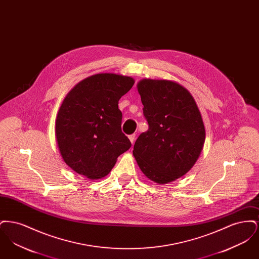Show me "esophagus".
Segmentation results:
<instances>
[{
  "label": "esophagus",
  "mask_w": 259,
  "mask_h": 259,
  "mask_svg": "<svg viewBox=\"0 0 259 259\" xmlns=\"http://www.w3.org/2000/svg\"><path fill=\"white\" fill-rule=\"evenodd\" d=\"M135 134H132V135H130L128 137V139L130 140V142H131V144H132V145H133V144H134V142H135Z\"/></svg>",
  "instance_id": "34e87169"
}]
</instances>
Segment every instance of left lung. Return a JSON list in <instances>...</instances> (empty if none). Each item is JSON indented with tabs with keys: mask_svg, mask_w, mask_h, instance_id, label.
<instances>
[{
	"mask_svg": "<svg viewBox=\"0 0 259 259\" xmlns=\"http://www.w3.org/2000/svg\"><path fill=\"white\" fill-rule=\"evenodd\" d=\"M137 88L148 130L137 139L133 155L150 181L172 183L194 166L203 149L201 112L191 93L176 81L144 78Z\"/></svg>",
	"mask_w": 259,
	"mask_h": 259,
	"instance_id": "1",
	"label": "left lung"
}]
</instances>
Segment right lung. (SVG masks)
<instances>
[{
    "instance_id": "add662e5",
    "label": "right lung",
    "mask_w": 259,
    "mask_h": 259,
    "mask_svg": "<svg viewBox=\"0 0 259 259\" xmlns=\"http://www.w3.org/2000/svg\"><path fill=\"white\" fill-rule=\"evenodd\" d=\"M135 83L131 76L104 73L75 84L62 102L55 138L64 162L90 180L106 177L131 148L121 131L119 99Z\"/></svg>"
}]
</instances>
